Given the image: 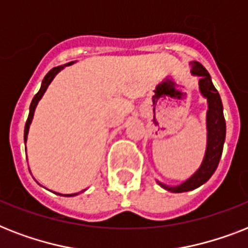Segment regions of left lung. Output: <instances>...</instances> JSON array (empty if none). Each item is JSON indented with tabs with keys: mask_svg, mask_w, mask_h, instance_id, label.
Returning a JSON list of instances; mask_svg holds the SVG:
<instances>
[{
	"mask_svg": "<svg viewBox=\"0 0 248 248\" xmlns=\"http://www.w3.org/2000/svg\"><path fill=\"white\" fill-rule=\"evenodd\" d=\"M192 75L200 76L201 93L207 99V149L204 155L203 162L194 175L188 180L176 186H170L163 183H158L163 189L172 193L189 192L198 188L212 176L217 169V165L223 153L224 141H225V118L223 113V103L215 86L212 85L211 77L206 68L198 62H192Z\"/></svg>",
	"mask_w": 248,
	"mask_h": 248,
	"instance_id": "1",
	"label": "left lung"
}]
</instances>
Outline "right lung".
I'll use <instances>...</instances> for the list:
<instances>
[{
	"instance_id": "right-lung-1",
	"label": "right lung",
	"mask_w": 248,
	"mask_h": 248,
	"mask_svg": "<svg viewBox=\"0 0 248 248\" xmlns=\"http://www.w3.org/2000/svg\"><path fill=\"white\" fill-rule=\"evenodd\" d=\"M71 64L73 63H68L65 64V65H59V67H55L52 68L51 71L48 72L47 75L45 76L44 81H42V85H41V89L40 91L34 95V97H33L32 103H31V107H29V116H28V120H27V122H25V127H24V141H27V136H28V131H29V126H31V122H32L33 120V114H34V110H36V107L37 104H38V101L41 100V97L44 96L45 91L47 90L48 85L51 83V81L54 78H55V76L59 73L62 69H64V67H67V65H71ZM78 193H75V194H64L65 197H73V196H77ZM59 196H62V194H59Z\"/></svg>"
}]
</instances>
